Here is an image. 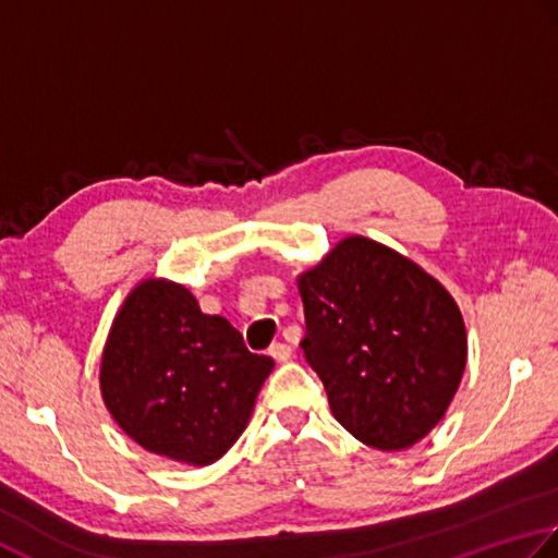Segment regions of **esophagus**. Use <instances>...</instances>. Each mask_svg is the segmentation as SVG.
Here are the masks:
<instances>
[{
    "mask_svg": "<svg viewBox=\"0 0 558 558\" xmlns=\"http://www.w3.org/2000/svg\"><path fill=\"white\" fill-rule=\"evenodd\" d=\"M269 356L275 359V361H289L291 359V347L289 344H281V342H277V344H271L269 347Z\"/></svg>",
    "mask_w": 558,
    "mask_h": 558,
    "instance_id": "1",
    "label": "esophagus"
}]
</instances>
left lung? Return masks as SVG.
<instances>
[{
    "label": "left lung",
    "instance_id": "obj_1",
    "mask_svg": "<svg viewBox=\"0 0 558 558\" xmlns=\"http://www.w3.org/2000/svg\"><path fill=\"white\" fill-rule=\"evenodd\" d=\"M303 354L351 436L404 450L434 428L468 363L458 303L440 283L368 238L351 235L299 277Z\"/></svg>",
    "mask_w": 558,
    "mask_h": 558
}]
</instances>
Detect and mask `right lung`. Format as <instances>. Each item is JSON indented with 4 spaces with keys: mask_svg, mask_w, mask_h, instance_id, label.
Masks as SVG:
<instances>
[{
    "mask_svg": "<svg viewBox=\"0 0 558 558\" xmlns=\"http://www.w3.org/2000/svg\"><path fill=\"white\" fill-rule=\"evenodd\" d=\"M271 368L226 317L204 315L185 287L146 279L112 323L100 392L142 448L211 464L243 434Z\"/></svg>",
    "mask_w": 558,
    "mask_h": 558,
    "instance_id": "add662e5",
    "label": "right lung"
}]
</instances>
